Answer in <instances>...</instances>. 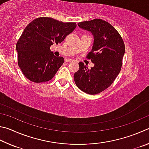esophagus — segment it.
I'll list each match as a JSON object with an SVG mask.
<instances>
[{"mask_svg":"<svg viewBox=\"0 0 149 149\" xmlns=\"http://www.w3.org/2000/svg\"><path fill=\"white\" fill-rule=\"evenodd\" d=\"M65 62H67V63H70V62L72 61V59H66L65 60Z\"/></svg>","mask_w":149,"mask_h":149,"instance_id":"esophagus-1","label":"esophagus"}]
</instances>
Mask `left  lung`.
I'll return each instance as SVG.
<instances>
[{
	"instance_id": "1",
	"label": "left lung",
	"mask_w": 149,
	"mask_h": 149,
	"mask_svg": "<svg viewBox=\"0 0 149 149\" xmlns=\"http://www.w3.org/2000/svg\"><path fill=\"white\" fill-rule=\"evenodd\" d=\"M79 27L90 31L93 45L87 58L94 66L89 69L80 62L79 69L74 73V82L82 92L97 94L113 84L121 70L125 45L121 36L110 23L95 19L78 23Z\"/></svg>"
}]
</instances>
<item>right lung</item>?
<instances>
[{
    "instance_id": "1",
    "label": "right lung",
    "mask_w": 149,
    "mask_h": 149,
    "mask_svg": "<svg viewBox=\"0 0 149 149\" xmlns=\"http://www.w3.org/2000/svg\"><path fill=\"white\" fill-rule=\"evenodd\" d=\"M76 27V23H63L47 17L29 23L16 44L18 65L27 79L41 83L53 79L64 58L55 56L50 46L61 43Z\"/></svg>"
}]
</instances>
